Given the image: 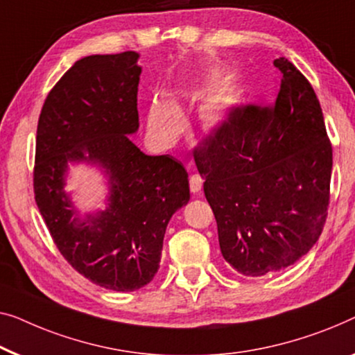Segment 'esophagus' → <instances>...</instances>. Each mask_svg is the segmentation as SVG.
<instances>
[{
    "label": "esophagus",
    "instance_id": "34e87169",
    "mask_svg": "<svg viewBox=\"0 0 355 355\" xmlns=\"http://www.w3.org/2000/svg\"><path fill=\"white\" fill-rule=\"evenodd\" d=\"M203 186V179L198 176V174H193L190 176V192L192 193H198L200 189Z\"/></svg>",
    "mask_w": 355,
    "mask_h": 355
}]
</instances>
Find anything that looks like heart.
I'll use <instances>...</instances> for the list:
<instances>
[{"instance_id":"1","label":"heart","mask_w":355,"mask_h":355,"mask_svg":"<svg viewBox=\"0 0 355 355\" xmlns=\"http://www.w3.org/2000/svg\"><path fill=\"white\" fill-rule=\"evenodd\" d=\"M243 102V92L235 85H227L213 92L200 105L198 114L208 126H220L229 121ZM148 125L163 141H174L184 131V116L179 107L166 96H157L148 107Z\"/></svg>"}]
</instances>
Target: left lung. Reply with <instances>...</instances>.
Wrapping results in <instances>:
<instances>
[{"label":"left lung","instance_id":"8db88e82","mask_svg":"<svg viewBox=\"0 0 355 355\" xmlns=\"http://www.w3.org/2000/svg\"><path fill=\"white\" fill-rule=\"evenodd\" d=\"M284 73L270 109L246 105L195 148L224 259L246 277L293 266L322 234L330 200L331 144L304 75Z\"/></svg>","mask_w":355,"mask_h":355}]
</instances>
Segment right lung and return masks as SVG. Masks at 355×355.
I'll return each mask as SVG.
<instances>
[{
	"label": "right lung",
	"instance_id": "add662e5",
	"mask_svg": "<svg viewBox=\"0 0 355 355\" xmlns=\"http://www.w3.org/2000/svg\"><path fill=\"white\" fill-rule=\"evenodd\" d=\"M139 54L76 60L46 97L37 130L33 187L51 237L75 270L114 291L150 284L171 216L189 203V174L176 158L146 155L139 130ZM73 164L99 168L106 208L81 215L64 190Z\"/></svg>",
	"mask_w": 355,
	"mask_h": 355
}]
</instances>
